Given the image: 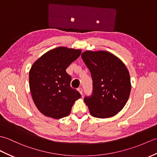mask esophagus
<instances>
[{
    "mask_svg": "<svg viewBox=\"0 0 157 157\" xmlns=\"http://www.w3.org/2000/svg\"><path fill=\"white\" fill-rule=\"evenodd\" d=\"M78 91L79 92V94L82 96V94H83V90H82V88H81V87H79V88L78 89Z\"/></svg>",
    "mask_w": 157,
    "mask_h": 157,
    "instance_id": "1",
    "label": "esophagus"
}]
</instances>
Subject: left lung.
I'll return each instance as SVG.
<instances>
[{
	"instance_id": "obj_1",
	"label": "left lung",
	"mask_w": 157,
	"mask_h": 157,
	"mask_svg": "<svg viewBox=\"0 0 157 157\" xmlns=\"http://www.w3.org/2000/svg\"><path fill=\"white\" fill-rule=\"evenodd\" d=\"M82 58L93 80L92 96L84 98L91 115L107 118L117 114L124 107L131 91L130 74L125 64L105 51H86Z\"/></svg>"
}]
</instances>
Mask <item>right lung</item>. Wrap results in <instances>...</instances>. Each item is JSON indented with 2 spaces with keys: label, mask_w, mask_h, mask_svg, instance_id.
I'll use <instances>...</instances> for the list:
<instances>
[{
  "label": "right lung",
  "mask_w": 157,
  "mask_h": 157,
  "mask_svg": "<svg viewBox=\"0 0 157 157\" xmlns=\"http://www.w3.org/2000/svg\"><path fill=\"white\" fill-rule=\"evenodd\" d=\"M81 53V49L59 47L46 52L33 64L29 87L33 100L43 115L54 119L65 117L81 98L78 91L71 87V78L66 72Z\"/></svg>",
  "instance_id": "1"
}]
</instances>
